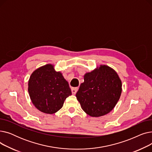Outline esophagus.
Segmentation results:
<instances>
[{
	"label": "esophagus",
	"instance_id": "1",
	"mask_svg": "<svg viewBox=\"0 0 152 152\" xmlns=\"http://www.w3.org/2000/svg\"><path fill=\"white\" fill-rule=\"evenodd\" d=\"M78 91V87H71V92L73 94H76Z\"/></svg>",
	"mask_w": 152,
	"mask_h": 152
}]
</instances>
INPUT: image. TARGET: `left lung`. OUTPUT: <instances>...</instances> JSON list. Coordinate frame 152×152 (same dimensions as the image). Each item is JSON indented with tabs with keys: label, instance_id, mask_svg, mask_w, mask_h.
<instances>
[{
	"label": "left lung",
	"instance_id": "8db88e82",
	"mask_svg": "<svg viewBox=\"0 0 152 152\" xmlns=\"http://www.w3.org/2000/svg\"><path fill=\"white\" fill-rule=\"evenodd\" d=\"M76 96L82 109L92 117L105 115L112 110L121 96L122 83L116 72L100 65L84 76Z\"/></svg>",
	"mask_w": 152,
	"mask_h": 152
}]
</instances>
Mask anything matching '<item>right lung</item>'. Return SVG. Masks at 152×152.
<instances>
[{
	"mask_svg": "<svg viewBox=\"0 0 152 152\" xmlns=\"http://www.w3.org/2000/svg\"><path fill=\"white\" fill-rule=\"evenodd\" d=\"M28 92L36 108L47 114L58 111L72 94L68 83L60 72L55 71L51 64L37 68L31 74Z\"/></svg>",
	"mask_w": 152,
	"mask_h": 152,
	"instance_id": "right-lung-1",
	"label": "right lung"
}]
</instances>
